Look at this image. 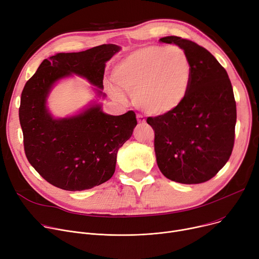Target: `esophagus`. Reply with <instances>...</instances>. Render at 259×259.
Returning a JSON list of instances; mask_svg holds the SVG:
<instances>
[{"mask_svg":"<svg viewBox=\"0 0 259 259\" xmlns=\"http://www.w3.org/2000/svg\"><path fill=\"white\" fill-rule=\"evenodd\" d=\"M137 120H138V123H141V124H144L146 122V120L142 115H137Z\"/></svg>","mask_w":259,"mask_h":259,"instance_id":"34e87169","label":"esophagus"}]
</instances>
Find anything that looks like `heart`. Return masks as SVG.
<instances>
[{"instance_id":"b5f03b06","label":"heart","mask_w":259,"mask_h":259,"mask_svg":"<svg viewBox=\"0 0 259 259\" xmlns=\"http://www.w3.org/2000/svg\"><path fill=\"white\" fill-rule=\"evenodd\" d=\"M113 82L133 94L137 108L154 116L176 112L186 100L191 87L192 65L178 47L146 46L133 51L115 66ZM111 94L121 98L115 87Z\"/></svg>"}]
</instances>
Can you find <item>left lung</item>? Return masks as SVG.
Returning <instances> with one entry per match:
<instances>
[{
  "instance_id": "obj_1",
  "label": "left lung",
  "mask_w": 259,
  "mask_h": 259,
  "mask_svg": "<svg viewBox=\"0 0 259 259\" xmlns=\"http://www.w3.org/2000/svg\"><path fill=\"white\" fill-rule=\"evenodd\" d=\"M184 50L192 65L188 96L168 115L148 117L155 131L159 169L171 181L200 184L229 160L235 136L236 103L227 71L208 50L179 36L160 38Z\"/></svg>"
}]
</instances>
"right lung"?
Here are the masks:
<instances>
[{
  "instance_id": "1",
  "label": "right lung",
  "mask_w": 259,
  "mask_h": 259,
  "mask_svg": "<svg viewBox=\"0 0 259 259\" xmlns=\"http://www.w3.org/2000/svg\"><path fill=\"white\" fill-rule=\"evenodd\" d=\"M120 49L108 44L81 52L57 53L45 59L24 87L19 116L25 154L34 169L55 187L91 189L115 172L118 149L132 137L136 114H105L96 99L76 115L55 118L47 100L56 82L72 75L85 78L94 85L96 97L105 98V63Z\"/></svg>"
}]
</instances>
